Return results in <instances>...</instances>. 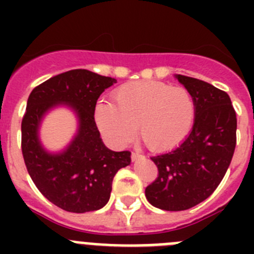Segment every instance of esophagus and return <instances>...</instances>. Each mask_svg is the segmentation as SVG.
<instances>
[{
	"mask_svg": "<svg viewBox=\"0 0 254 254\" xmlns=\"http://www.w3.org/2000/svg\"><path fill=\"white\" fill-rule=\"evenodd\" d=\"M131 158H132V160H133V161H137L138 159H142V158H145V156H143V155H141V154H137V152H132Z\"/></svg>",
	"mask_w": 254,
	"mask_h": 254,
	"instance_id": "34e87169",
	"label": "esophagus"
}]
</instances>
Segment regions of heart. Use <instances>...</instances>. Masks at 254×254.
<instances>
[{"mask_svg": "<svg viewBox=\"0 0 254 254\" xmlns=\"http://www.w3.org/2000/svg\"><path fill=\"white\" fill-rule=\"evenodd\" d=\"M113 103L95 107V122L114 146H125L137 132L152 151L178 146L193 126L196 105L185 87L159 81L129 82L113 93Z\"/></svg>", "mask_w": 254, "mask_h": 254, "instance_id": "heart-1", "label": "heart"}]
</instances>
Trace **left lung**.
Here are the masks:
<instances>
[{"mask_svg": "<svg viewBox=\"0 0 254 254\" xmlns=\"http://www.w3.org/2000/svg\"><path fill=\"white\" fill-rule=\"evenodd\" d=\"M176 78L193 96L196 114L192 131L178 147L151 158L159 174L145 196L165 211L188 210L211 196L237 145V114L228 94L198 78Z\"/></svg>", "mask_w": 254, "mask_h": 254, "instance_id": "1", "label": "left lung"}]
</instances>
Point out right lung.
<instances>
[{"label": "right lung", "instance_id": "1", "mask_svg": "<svg viewBox=\"0 0 254 254\" xmlns=\"http://www.w3.org/2000/svg\"><path fill=\"white\" fill-rule=\"evenodd\" d=\"M116 82L87 69H71L51 77L29 95L21 122L22 156L40 193L62 210L82 214L104 207L114 176L131 164V152L105 146L94 120L100 94ZM57 106L69 107L79 127L66 149L51 153L40 142L39 129L44 116Z\"/></svg>", "mask_w": 254, "mask_h": 254}]
</instances>
